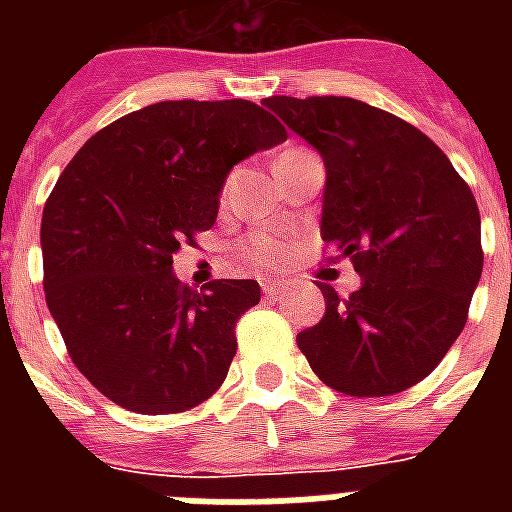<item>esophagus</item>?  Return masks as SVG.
I'll return each instance as SVG.
<instances>
[{
	"label": "esophagus",
	"mask_w": 512,
	"mask_h": 512,
	"mask_svg": "<svg viewBox=\"0 0 512 512\" xmlns=\"http://www.w3.org/2000/svg\"><path fill=\"white\" fill-rule=\"evenodd\" d=\"M284 289H287V281H281V279H276V281H265V284H263L265 297H279L281 292H284Z\"/></svg>",
	"instance_id": "34e87169"
}]
</instances>
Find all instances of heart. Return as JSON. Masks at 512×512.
Listing matches in <instances>:
<instances>
[{
    "mask_svg": "<svg viewBox=\"0 0 512 512\" xmlns=\"http://www.w3.org/2000/svg\"><path fill=\"white\" fill-rule=\"evenodd\" d=\"M287 154H303V148H292ZM241 249L255 265H276L287 255V241L271 233H249L247 239L241 241Z\"/></svg>",
    "mask_w": 512,
    "mask_h": 512,
    "instance_id": "b5f03b06",
    "label": "heart"
}]
</instances>
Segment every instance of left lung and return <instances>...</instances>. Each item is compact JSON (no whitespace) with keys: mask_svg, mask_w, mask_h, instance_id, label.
Here are the masks:
<instances>
[{"mask_svg":"<svg viewBox=\"0 0 512 512\" xmlns=\"http://www.w3.org/2000/svg\"><path fill=\"white\" fill-rule=\"evenodd\" d=\"M324 159L321 239L361 287L297 335L321 382L393 396L425 380L460 337L481 279V215L441 148L404 119L353 98H265Z\"/></svg>","mask_w":512,"mask_h":512,"instance_id":"1","label":"left lung"}]
</instances>
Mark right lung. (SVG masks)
Returning a JSON list of instances; mask_svg holds the SVG:
<instances>
[{
    "instance_id": "add662e5",
    "label": "right lung",
    "mask_w": 512,
    "mask_h": 512,
    "mask_svg": "<svg viewBox=\"0 0 512 512\" xmlns=\"http://www.w3.org/2000/svg\"><path fill=\"white\" fill-rule=\"evenodd\" d=\"M281 140L249 100H162L95 132L58 177L42 212L44 297L76 369L114 404L175 414L223 385L260 284L193 292L172 255L215 225L233 164Z\"/></svg>"
}]
</instances>
